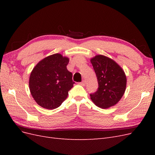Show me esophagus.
<instances>
[{"label":"esophagus","mask_w":155,"mask_h":155,"mask_svg":"<svg viewBox=\"0 0 155 155\" xmlns=\"http://www.w3.org/2000/svg\"><path fill=\"white\" fill-rule=\"evenodd\" d=\"M80 85H82V86H85L86 85V81L85 80H83L82 82L80 83Z\"/></svg>","instance_id":"34e87169"}]
</instances>
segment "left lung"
<instances>
[{
    "label": "left lung",
    "instance_id": "left-lung-1",
    "mask_svg": "<svg viewBox=\"0 0 155 155\" xmlns=\"http://www.w3.org/2000/svg\"><path fill=\"white\" fill-rule=\"evenodd\" d=\"M96 74L98 89L91 94V99L98 107L107 109L115 105L124 96L127 78L120 65L113 59L103 55H96L91 59Z\"/></svg>",
    "mask_w": 155,
    "mask_h": 155
}]
</instances>
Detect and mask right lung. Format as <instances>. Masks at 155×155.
Returning <instances> with one entry per match:
<instances>
[{
  "label": "right lung",
  "instance_id": "obj_1",
  "mask_svg": "<svg viewBox=\"0 0 155 155\" xmlns=\"http://www.w3.org/2000/svg\"><path fill=\"white\" fill-rule=\"evenodd\" d=\"M69 58L61 54L50 55L37 63L29 78L31 94L36 103L46 109L59 107L73 87L72 74L67 68Z\"/></svg>",
  "mask_w": 155,
  "mask_h": 155
}]
</instances>
